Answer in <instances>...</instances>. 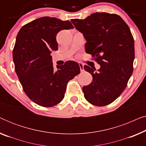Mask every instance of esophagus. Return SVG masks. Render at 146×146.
Instances as JSON below:
<instances>
[{"instance_id": "34e87169", "label": "esophagus", "mask_w": 146, "mask_h": 146, "mask_svg": "<svg viewBox=\"0 0 146 146\" xmlns=\"http://www.w3.org/2000/svg\"><path fill=\"white\" fill-rule=\"evenodd\" d=\"M78 64H79V66H80V70L81 72H83L84 70V64L82 62H78Z\"/></svg>"}]
</instances>
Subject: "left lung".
<instances>
[{
  "label": "left lung",
  "instance_id": "1",
  "mask_svg": "<svg viewBox=\"0 0 146 146\" xmlns=\"http://www.w3.org/2000/svg\"><path fill=\"white\" fill-rule=\"evenodd\" d=\"M71 22L86 40V53L100 65L98 72L84 66L93 78L90 84L82 88L85 98L97 106L108 105L123 92L132 74L135 50L130 29L115 14L95 13Z\"/></svg>",
  "mask_w": 146,
  "mask_h": 146
}]
</instances>
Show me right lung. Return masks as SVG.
Wrapping results in <instances>:
<instances>
[{"label":"right lung","instance_id":"right-lung-1","mask_svg":"<svg viewBox=\"0 0 146 146\" xmlns=\"http://www.w3.org/2000/svg\"><path fill=\"white\" fill-rule=\"evenodd\" d=\"M68 21L44 17L24 25L17 36L13 52L16 73L27 96L36 104L52 107L62 100L67 83L80 72L74 61L54 69L50 54L57 50L56 35L72 29Z\"/></svg>","mask_w":146,"mask_h":146}]
</instances>
